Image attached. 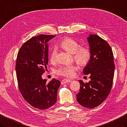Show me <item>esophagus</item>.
<instances>
[{
  "mask_svg": "<svg viewBox=\"0 0 127 127\" xmlns=\"http://www.w3.org/2000/svg\"><path fill=\"white\" fill-rule=\"evenodd\" d=\"M71 81L70 80H69V79H64V80H63L61 81V84L63 85V84H64L70 83V82H71Z\"/></svg>",
  "mask_w": 127,
  "mask_h": 127,
  "instance_id": "esophagus-1",
  "label": "esophagus"
}]
</instances>
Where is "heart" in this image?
Segmentation results:
<instances>
[{"mask_svg": "<svg viewBox=\"0 0 127 127\" xmlns=\"http://www.w3.org/2000/svg\"><path fill=\"white\" fill-rule=\"evenodd\" d=\"M61 46L65 50L73 54L74 60L81 65H84L88 63L91 57V53L86 47H79V44L76 41L70 38H64L61 42ZM57 59V51L56 48L52 51L50 61L52 63H56ZM77 68L75 65H71L62 66L57 69L56 73L59 75L66 78H71L74 76Z\"/></svg>", "mask_w": 127, "mask_h": 127, "instance_id": "1", "label": "heart"}]
</instances>
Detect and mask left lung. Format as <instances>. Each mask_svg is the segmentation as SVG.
<instances>
[{
	"label": "left lung",
	"instance_id": "obj_1",
	"mask_svg": "<svg viewBox=\"0 0 127 127\" xmlns=\"http://www.w3.org/2000/svg\"><path fill=\"white\" fill-rule=\"evenodd\" d=\"M90 47V61L83 69L85 75L90 74V81L80 84L76 100L82 106L93 108L105 101L110 94L115 66L113 54L110 46L97 34H90L87 38Z\"/></svg>",
	"mask_w": 127,
	"mask_h": 127
}]
</instances>
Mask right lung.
<instances>
[{
  "label": "right lung",
  "instance_id": "1",
  "mask_svg": "<svg viewBox=\"0 0 127 127\" xmlns=\"http://www.w3.org/2000/svg\"><path fill=\"white\" fill-rule=\"evenodd\" d=\"M56 36L40 34L27 41L17 53L15 69L20 91L30 105L46 110L56 103L61 85L58 80L49 83L42 75L48 63V42Z\"/></svg>",
  "mask_w": 127,
  "mask_h": 127
}]
</instances>
